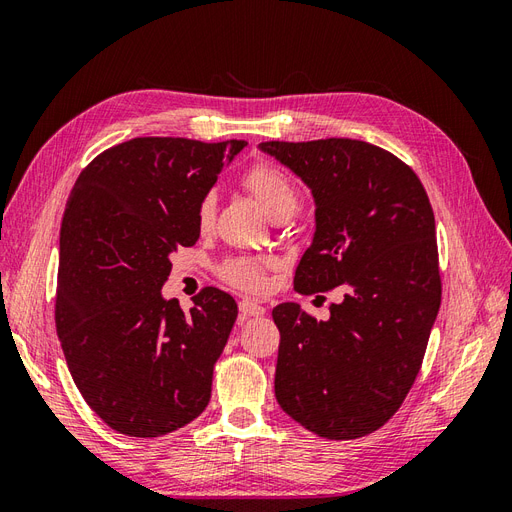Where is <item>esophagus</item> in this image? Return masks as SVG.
<instances>
[{"mask_svg": "<svg viewBox=\"0 0 512 512\" xmlns=\"http://www.w3.org/2000/svg\"><path fill=\"white\" fill-rule=\"evenodd\" d=\"M239 312H241V320H247V318H252V316H262V314H265V307H262L256 301H252V299H243L239 303Z\"/></svg>", "mask_w": 512, "mask_h": 512, "instance_id": "34e87169", "label": "esophagus"}]
</instances>
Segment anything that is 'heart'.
<instances>
[{
    "label": "heart",
    "instance_id": "1",
    "mask_svg": "<svg viewBox=\"0 0 512 512\" xmlns=\"http://www.w3.org/2000/svg\"><path fill=\"white\" fill-rule=\"evenodd\" d=\"M243 190L252 194L256 203L265 209L271 220L282 222L297 213L301 194L294 181L269 162L254 164L241 179ZM215 224V196L205 194L196 205V226L200 232H209ZM222 277L241 290H260L265 284V265L256 258H232L224 262Z\"/></svg>",
    "mask_w": 512,
    "mask_h": 512
}]
</instances>
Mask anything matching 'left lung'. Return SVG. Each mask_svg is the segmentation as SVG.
<instances>
[{
    "label": "left lung",
    "mask_w": 512,
    "mask_h": 512,
    "mask_svg": "<svg viewBox=\"0 0 512 512\" xmlns=\"http://www.w3.org/2000/svg\"><path fill=\"white\" fill-rule=\"evenodd\" d=\"M260 149L301 177L316 203L314 241L294 290L344 288L329 320L297 303L273 307L282 337L277 404L320 438H363L404 404L440 309L427 192L406 162L365 141H269Z\"/></svg>",
    "instance_id": "obj_1"
}]
</instances>
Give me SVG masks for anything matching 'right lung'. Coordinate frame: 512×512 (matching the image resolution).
<instances>
[{
	"mask_svg": "<svg viewBox=\"0 0 512 512\" xmlns=\"http://www.w3.org/2000/svg\"><path fill=\"white\" fill-rule=\"evenodd\" d=\"M243 147L132 138L74 183L59 232L55 327L87 406L126 436H164L209 404L237 303L207 286L183 312L160 290L170 254L200 237L198 200Z\"/></svg>",
	"mask_w": 512,
	"mask_h": 512,
	"instance_id": "right-lung-1",
	"label": "right lung"
}]
</instances>
